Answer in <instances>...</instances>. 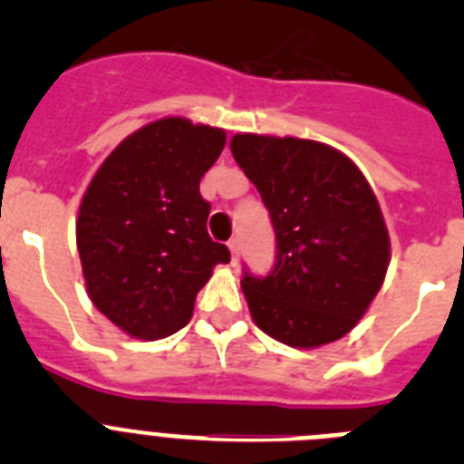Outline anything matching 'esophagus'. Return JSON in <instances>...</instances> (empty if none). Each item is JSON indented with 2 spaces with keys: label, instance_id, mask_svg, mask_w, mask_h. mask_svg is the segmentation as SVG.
I'll return each mask as SVG.
<instances>
[{
  "label": "esophagus",
  "instance_id": "34e87169",
  "mask_svg": "<svg viewBox=\"0 0 464 464\" xmlns=\"http://www.w3.org/2000/svg\"><path fill=\"white\" fill-rule=\"evenodd\" d=\"M227 246H229V253H232V260H239V251H241V241H239V237H232V239L227 241Z\"/></svg>",
  "mask_w": 464,
  "mask_h": 464
}]
</instances>
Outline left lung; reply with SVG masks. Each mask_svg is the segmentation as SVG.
I'll list each match as a JSON object with an SVG mask.
<instances>
[{
    "label": "left lung",
    "instance_id": "8db88e82",
    "mask_svg": "<svg viewBox=\"0 0 464 464\" xmlns=\"http://www.w3.org/2000/svg\"><path fill=\"white\" fill-rule=\"evenodd\" d=\"M229 149L276 235L272 272L244 269L253 321L295 348L337 342L362 318L391 262L370 183L346 155L309 139L237 134Z\"/></svg>",
    "mask_w": 464,
    "mask_h": 464
}]
</instances>
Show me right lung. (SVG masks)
<instances>
[{"label":"right lung","instance_id":"1","mask_svg":"<svg viewBox=\"0 0 464 464\" xmlns=\"http://www.w3.org/2000/svg\"><path fill=\"white\" fill-rule=\"evenodd\" d=\"M225 149V132L162 118L125 139L97 169L76 223L92 304L137 339H162L192 315L197 293L225 244L207 232L211 204L199 181Z\"/></svg>","mask_w":464,"mask_h":464}]
</instances>
